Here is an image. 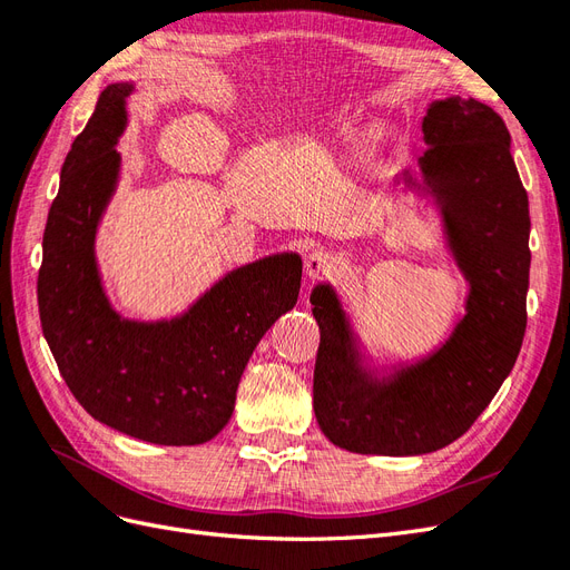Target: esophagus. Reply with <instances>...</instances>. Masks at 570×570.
<instances>
[{
	"label": "esophagus",
	"mask_w": 570,
	"mask_h": 570,
	"mask_svg": "<svg viewBox=\"0 0 570 570\" xmlns=\"http://www.w3.org/2000/svg\"><path fill=\"white\" fill-rule=\"evenodd\" d=\"M331 268H333V256L323 249H316L304 258V273L308 281H318L321 275H325Z\"/></svg>",
	"instance_id": "34e87169"
}]
</instances>
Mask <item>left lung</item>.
Listing matches in <instances>:
<instances>
[{"instance_id": "left-lung-1", "label": "left lung", "mask_w": 570, "mask_h": 570, "mask_svg": "<svg viewBox=\"0 0 570 570\" xmlns=\"http://www.w3.org/2000/svg\"><path fill=\"white\" fill-rule=\"evenodd\" d=\"M421 128V178L402 170L392 187L438 212L444 249L465 281L463 312L438 347L383 364L342 292L327 281L314 287L316 421L354 454L419 456L452 444L502 387L525 335L528 193L504 120L471 97H444L430 101Z\"/></svg>"}]
</instances>
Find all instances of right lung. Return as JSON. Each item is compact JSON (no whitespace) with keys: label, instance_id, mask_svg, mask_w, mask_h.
Wrapping results in <instances>:
<instances>
[{"label":"right lung","instance_id":"right-lung-1","mask_svg":"<svg viewBox=\"0 0 570 570\" xmlns=\"http://www.w3.org/2000/svg\"><path fill=\"white\" fill-rule=\"evenodd\" d=\"M135 82L101 90L61 166L42 239L38 304L61 377L92 419L151 444H204L228 425L239 377L268 327L297 304L302 256L230 268L185 312L126 318L97 262V233L120 180L118 137Z\"/></svg>","mask_w":570,"mask_h":570}]
</instances>
